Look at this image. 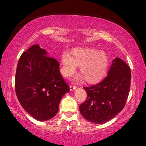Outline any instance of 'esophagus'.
<instances>
[{
	"instance_id": "esophagus-1",
	"label": "esophagus",
	"mask_w": 146,
	"mask_h": 146,
	"mask_svg": "<svg viewBox=\"0 0 146 146\" xmlns=\"http://www.w3.org/2000/svg\"><path fill=\"white\" fill-rule=\"evenodd\" d=\"M76 88V86H72V85H70V90L71 91L74 90H75Z\"/></svg>"
}]
</instances>
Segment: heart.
I'll list each match as a JSON object with an SVG mask.
<instances>
[{"instance_id": "obj_1", "label": "heart", "mask_w": 146, "mask_h": 146, "mask_svg": "<svg viewBox=\"0 0 146 146\" xmlns=\"http://www.w3.org/2000/svg\"><path fill=\"white\" fill-rule=\"evenodd\" d=\"M61 73L64 77H70L76 72L78 66L82 75H78L75 80L85 78L88 83L98 82L106 74L109 66L107 54L92 48L74 50L72 56L65 52L61 56Z\"/></svg>"}]
</instances>
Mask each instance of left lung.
<instances>
[{"instance_id": "1", "label": "left lung", "mask_w": 146, "mask_h": 146, "mask_svg": "<svg viewBox=\"0 0 146 146\" xmlns=\"http://www.w3.org/2000/svg\"><path fill=\"white\" fill-rule=\"evenodd\" d=\"M131 70L124 61L115 58L108 76L101 82L84 87L87 98L80 106V111L86 119L94 123H103L122 110L128 97Z\"/></svg>"}]
</instances>
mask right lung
<instances>
[{"mask_svg":"<svg viewBox=\"0 0 146 146\" xmlns=\"http://www.w3.org/2000/svg\"><path fill=\"white\" fill-rule=\"evenodd\" d=\"M48 56L38 44L32 46L21 55L16 72L17 98L23 108L39 121L55 116L61 98L70 91L60 72L59 62Z\"/></svg>","mask_w":146,"mask_h":146,"instance_id":"right-lung-1","label":"right lung"}]
</instances>
